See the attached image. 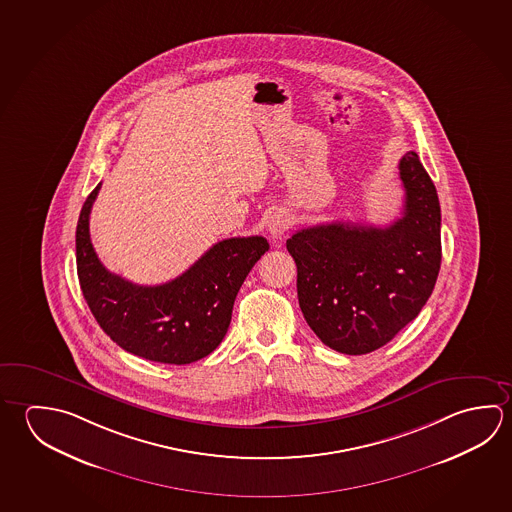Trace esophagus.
Here are the masks:
<instances>
[{"instance_id":"esophagus-1","label":"esophagus","mask_w":512,"mask_h":512,"mask_svg":"<svg viewBox=\"0 0 512 512\" xmlns=\"http://www.w3.org/2000/svg\"><path fill=\"white\" fill-rule=\"evenodd\" d=\"M289 226H291V219L286 214H282V212H277V214L269 217V234H271V237H275V239H280L282 235L286 234Z\"/></svg>"}]
</instances>
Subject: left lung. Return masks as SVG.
Segmentation results:
<instances>
[{
    "label": "left lung",
    "mask_w": 512,
    "mask_h": 512,
    "mask_svg": "<svg viewBox=\"0 0 512 512\" xmlns=\"http://www.w3.org/2000/svg\"><path fill=\"white\" fill-rule=\"evenodd\" d=\"M403 216L385 228L327 223L287 239L305 322L331 349L359 356L415 320L439 277L440 205L415 151L399 162Z\"/></svg>",
    "instance_id": "8db88e82"
}]
</instances>
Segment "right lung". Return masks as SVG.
<instances>
[{
  "instance_id": "add662e5",
  "label": "right lung",
  "mask_w": 512,
  "mask_h": 512,
  "mask_svg": "<svg viewBox=\"0 0 512 512\" xmlns=\"http://www.w3.org/2000/svg\"><path fill=\"white\" fill-rule=\"evenodd\" d=\"M100 185L84 201L75 235L79 284L95 320L140 358L169 365L205 358L225 338L235 296L268 241L260 235L219 241L180 277L138 286L104 268L93 250L90 212Z\"/></svg>"
}]
</instances>
